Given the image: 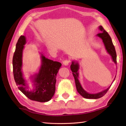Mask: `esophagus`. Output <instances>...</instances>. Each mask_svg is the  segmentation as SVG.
Here are the masks:
<instances>
[{"label": "esophagus", "mask_w": 126, "mask_h": 126, "mask_svg": "<svg viewBox=\"0 0 126 126\" xmlns=\"http://www.w3.org/2000/svg\"><path fill=\"white\" fill-rule=\"evenodd\" d=\"M69 62H70V60H64V61H63V64L64 65L67 66V65H69Z\"/></svg>", "instance_id": "esophagus-1"}]
</instances>
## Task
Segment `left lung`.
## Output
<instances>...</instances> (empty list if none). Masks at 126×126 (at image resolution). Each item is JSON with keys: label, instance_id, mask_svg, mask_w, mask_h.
<instances>
[{"label": "left lung", "instance_id": "left-lung-1", "mask_svg": "<svg viewBox=\"0 0 126 126\" xmlns=\"http://www.w3.org/2000/svg\"><path fill=\"white\" fill-rule=\"evenodd\" d=\"M98 29H100V30L101 31V32L97 34V36L100 37L102 39L105 46L106 49L107 51L111 56L112 60H113L114 62L116 64V53L115 49L113 45V42H112L111 37L109 35L107 32L104 30V29L102 26H99ZM71 70L73 72V75L74 77L75 81V84L76 87L77 92L83 97L85 98H90V99H97L98 98H100L102 97L104 95L106 94L107 92H108L109 88H110L111 84L110 85V87H109L106 90H104L102 92H101L98 93L96 94H89L87 93L86 91H85L83 88L82 87L81 84L79 82V64L77 62H76L75 61L72 62L71 65L70 66ZM115 79H114V81ZM113 83V82H112Z\"/></svg>", "mask_w": 126, "mask_h": 126}]
</instances>
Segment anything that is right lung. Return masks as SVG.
<instances>
[{"mask_svg": "<svg viewBox=\"0 0 126 126\" xmlns=\"http://www.w3.org/2000/svg\"><path fill=\"white\" fill-rule=\"evenodd\" d=\"M26 43L24 36H21L16 44L13 57V72L18 89L31 100L45 102L50 101L55 92L56 76L62 64L46 58L42 54V64L38 74L33 76V88L28 90L29 86L23 77L22 72L23 51Z\"/></svg>", "mask_w": 126, "mask_h": 126, "instance_id": "1", "label": "right lung"}]
</instances>
